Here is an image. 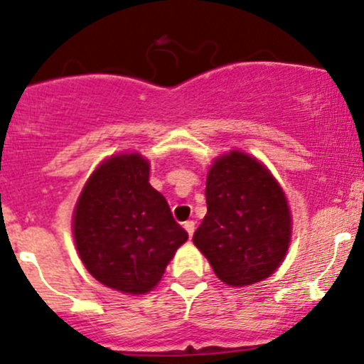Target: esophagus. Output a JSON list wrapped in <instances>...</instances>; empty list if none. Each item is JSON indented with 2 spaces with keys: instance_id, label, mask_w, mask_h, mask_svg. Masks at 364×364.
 <instances>
[{
  "instance_id": "1",
  "label": "esophagus",
  "mask_w": 364,
  "mask_h": 364,
  "mask_svg": "<svg viewBox=\"0 0 364 364\" xmlns=\"http://www.w3.org/2000/svg\"><path fill=\"white\" fill-rule=\"evenodd\" d=\"M183 228H186L187 234H189V237H193V234H194V228H196V223L193 222V220H187V222L183 223Z\"/></svg>"
}]
</instances>
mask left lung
<instances>
[{
    "label": "left lung",
    "instance_id": "1",
    "mask_svg": "<svg viewBox=\"0 0 364 364\" xmlns=\"http://www.w3.org/2000/svg\"><path fill=\"white\" fill-rule=\"evenodd\" d=\"M208 213L194 246L232 287L268 279L291 244L287 198L270 170L242 151L218 156L206 178Z\"/></svg>",
    "mask_w": 364,
    "mask_h": 364
}]
</instances>
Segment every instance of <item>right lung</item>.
<instances>
[{"label":"right lung","mask_w":364,"mask_h":364,"mask_svg":"<svg viewBox=\"0 0 364 364\" xmlns=\"http://www.w3.org/2000/svg\"><path fill=\"white\" fill-rule=\"evenodd\" d=\"M187 232L149 183V163L122 153L101 163L73 211V239L87 272L115 291L146 294L158 285Z\"/></svg>","instance_id":"add662e5"}]
</instances>
